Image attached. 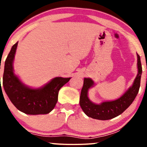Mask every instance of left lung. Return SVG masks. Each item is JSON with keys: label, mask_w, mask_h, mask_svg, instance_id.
<instances>
[{"label": "left lung", "mask_w": 147, "mask_h": 147, "mask_svg": "<svg viewBox=\"0 0 147 147\" xmlns=\"http://www.w3.org/2000/svg\"><path fill=\"white\" fill-rule=\"evenodd\" d=\"M138 75L131 87L119 98L113 101H106L100 104L92 102L88 97V90L95 86V83L90 78H84L79 104L84 113L93 119L108 120L122 114L132 104L137 96L140 86L142 68L140 57L137 53Z\"/></svg>", "instance_id": "8db88e82"}]
</instances>
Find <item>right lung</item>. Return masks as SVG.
Here are the masks:
<instances>
[{"mask_svg": "<svg viewBox=\"0 0 147 147\" xmlns=\"http://www.w3.org/2000/svg\"><path fill=\"white\" fill-rule=\"evenodd\" d=\"M17 45L18 42L11 47L5 62L3 77L4 90L11 103L21 112L28 115L48 114L56 105L60 88L71 77H55L37 88L28 86L14 73L13 63Z\"/></svg>", "mask_w": 147, "mask_h": 147, "instance_id": "1", "label": "right lung"}]
</instances>
